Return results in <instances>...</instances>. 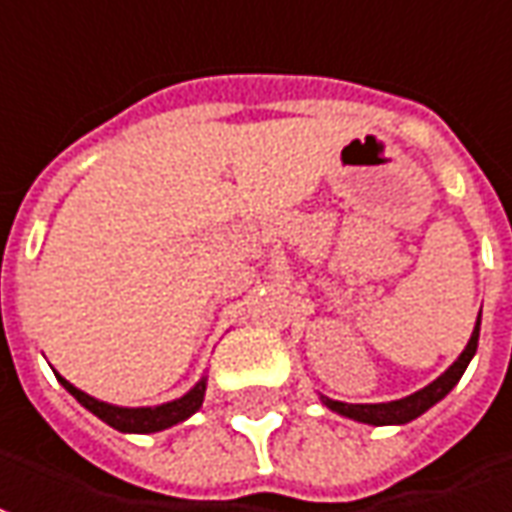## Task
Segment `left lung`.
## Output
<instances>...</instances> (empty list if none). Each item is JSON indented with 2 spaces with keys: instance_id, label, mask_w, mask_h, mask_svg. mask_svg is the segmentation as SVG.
<instances>
[{
  "instance_id": "1",
  "label": "left lung",
  "mask_w": 512,
  "mask_h": 512,
  "mask_svg": "<svg viewBox=\"0 0 512 512\" xmlns=\"http://www.w3.org/2000/svg\"><path fill=\"white\" fill-rule=\"evenodd\" d=\"M479 320H482V309H479L477 326H474V331H471V340H468V345L463 348V354L451 362L449 370H443L435 382L421 387L418 393L396 398V401H384V404H345V401H334V398L329 396H320L323 407H329L331 412L345 415V418H351V421H359V424H370V426L410 424V421H415L418 415H424L429 407H435L440 398L449 396L451 387L460 382V376H463L465 368H468V362H471L474 354H477Z\"/></svg>"
}]
</instances>
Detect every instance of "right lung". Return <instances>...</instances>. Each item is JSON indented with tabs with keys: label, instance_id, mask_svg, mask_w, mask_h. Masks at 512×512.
Wrapping results in <instances>:
<instances>
[{
	"label": "right lung",
	"instance_id": "add662e5",
	"mask_svg": "<svg viewBox=\"0 0 512 512\" xmlns=\"http://www.w3.org/2000/svg\"><path fill=\"white\" fill-rule=\"evenodd\" d=\"M55 376L88 412H94L100 421L114 426L119 432H128V435H150V432H161V429L181 424L203 407V396H206V376H203L186 396L167 401V404H158V407H116V404H108V401H100V398L77 390L72 382L63 379L61 373H55Z\"/></svg>",
	"mask_w": 512,
	"mask_h": 512
}]
</instances>
